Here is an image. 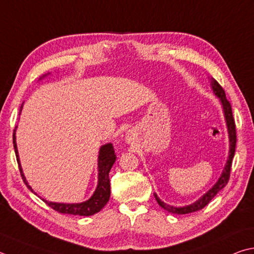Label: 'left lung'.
Instances as JSON below:
<instances>
[{
	"mask_svg": "<svg viewBox=\"0 0 254 254\" xmlns=\"http://www.w3.org/2000/svg\"><path fill=\"white\" fill-rule=\"evenodd\" d=\"M211 82V89L213 91L214 95L219 99L221 107H222V111L224 115L225 123H227V128H228V134H229V155L227 159V163L224 165V169L222 173H221L220 178L215 184L212 187L209 191L205 192L203 195L199 197L195 202H193L191 204L183 205V206H174L164 203V202L160 199L156 193H153L156 202H158L161 207H163L165 211L170 212V213L173 214H188L192 213V212H196L203 209V207L209 204V202L213 199V197L218 194L222 189L227 186L229 178H230V170H231V164H232V159L234 156V152H236V143H237V135H236V123H234V119L232 115V109L231 104H230L229 101L225 98L224 90L222 89L218 82H216L213 77H209Z\"/></svg>",
	"mask_w": 254,
	"mask_h": 254,
	"instance_id": "8db88e82",
	"label": "left lung"
}]
</instances>
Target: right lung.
Here are the masks:
<instances>
[{
	"label": "right lung",
	"mask_w": 254,
	"mask_h": 254,
	"mask_svg": "<svg viewBox=\"0 0 254 254\" xmlns=\"http://www.w3.org/2000/svg\"><path fill=\"white\" fill-rule=\"evenodd\" d=\"M47 76V75H44ZM23 109V103L20 108V114ZM16 127L13 132V145H14V151L16 155V160L18 163V168H20V172L22 175V179L24 183L26 184L27 189L31 192H34L33 189L26 181V178L24 173H23V169L21 165L20 156H18L17 145H16ZM115 160H117V155L114 153V149L112 143H105V144L101 145L99 155H98V186H96L95 191L93 194L91 195L90 199H87L84 202H80V203H61V202H51L45 199H42L45 203L49 206L52 207L53 210L60 212V213H66V214H73V215H83V216H89L98 213L103 209L104 205L108 203L110 200V194H111V189H110V179L109 173L111 170L112 165L114 164ZM38 195V194H36Z\"/></svg>",
	"instance_id": "add662e5"
}]
</instances>
